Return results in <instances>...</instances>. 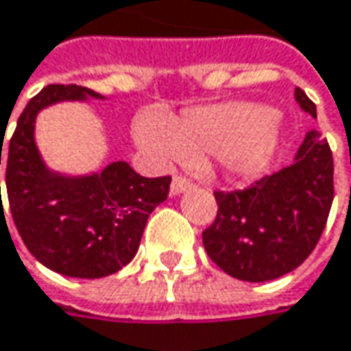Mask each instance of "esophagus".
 Returning a JSON list of instances; mask_svg holds the SVG:
<instances>
[{"mask_svg":"<svg viewBox=\"0 0 351 351\" xmlns=\"http://www.w3.org/2000/svg\"><path fill=\"white\" fill-rule=\"evenodd\" d=\"M195 184H193V180H189V178H182V176H175L173 178V182H171V195L178 196L182 195L184 191H189V189H193Z\"/></svg>","mask_w":351,"mask_h":351,"instance_id":"34e87169","label":"esophagus"}]
</instances>
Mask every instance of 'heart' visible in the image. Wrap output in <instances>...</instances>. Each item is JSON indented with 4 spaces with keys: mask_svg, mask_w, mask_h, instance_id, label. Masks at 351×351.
Segmentation results:
<instances>
[{
    "mask_svg": "<svg viewBox=\"0 0 351 351\" xmlns=\"http://www.w3.org/2000/svg\"><path fill=\"white\" fill-rule=\"evenodd\" d=\"M134 138L162 160L213 155L230 178L250 180L270 169L282 143V121L264 105L232 101L189 109L171 123L143 114Z\"/></svg>",
    "mask_w": 351,
    "mask_h": 351,
    "instance_id": "obj_1",
    "label": "heart"
}]
</instances>
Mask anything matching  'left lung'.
<instances>
[{
    "label": "left lung",
    "instance_id": "left-lung-1",
    "mask_svg": "<svg viewBox=\"0 0 351 351\" xmlns=\"http://www.w3.org/2000/svg\"><path fill=\"white\" fill-rule=\"evenodd\" d=\"M302 111L316 105L300 87ZM217 220L202 232L206 254L228 276L244 282L276 280L312 254L334 200V158L326 138L310 129L292 165L234 193H215Z\"/></svg>",
    "mask_w": 351,
    "mask_h": 351
}]
</instances>
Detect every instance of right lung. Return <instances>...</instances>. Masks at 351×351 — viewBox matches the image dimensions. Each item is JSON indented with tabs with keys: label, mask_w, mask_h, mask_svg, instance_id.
<instances>
[{
	"label": "right lung",
	"mask_w": 351,
	"mask_h": 351,
	"mask_svg": "<svg viewBox=\"0 0 351 351\" xmlns=\"http://www.w3.org/2000/svg\"><path fill=\"white\" fill-rule=\"evenodd\" d=\"M89 99L105 97L79 85L45 87L19 114L8 149L5 184L17 232L43 266L71 278H103L127 266L171 184V176H141L125 160L91 175L47 167L35 143L37 114L63 101Z\"/></svg>",
	"instance_id": "obj_1"
}]
</instances>
